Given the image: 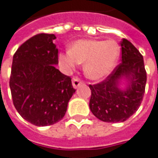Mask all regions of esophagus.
<instances>
[{
  "label": "esophagus",
  "mask_w": 158,
  "mask_h": 158,
  "mask_svg": "<svg viewBox=\"0 0 158 158\" xmlns=\"http://www.w3.org/2000/svg\"><path fill=\"white\" fill-rule=\"evenodd\" d=\"M81 84H83V82H82V80H80L79 78H74V79H73V85L74 88H78Z\"/></svg>",
  "instance_id": "34e87169"
}]
</instances>
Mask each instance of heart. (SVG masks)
Returning <instances> with one entry per match:
<instances>
[{
  "mask_svg": "<svg viewBox=\"0 0 158 158\" xmlns=\"http://www.w3.org/2000/svg\"><path fill=\"white\" fill-rule=\"evenodd\" d=\"M121 54V46L114 40L83 39L75 42L70 51L58 56L63 67L73 70L79 64L85 63L86 77L100 80L111 73L116 65Z\"/></svg>",
  "mask_w": 158,
  "mask_h": 158,
  "instance_id": "heart-1",
  "label": "heart"
}]
</instances>
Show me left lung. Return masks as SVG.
<instances>
[{"label":"left lung","instance_id":"8db88e82","mask_svg":"<svg viewBox=\"0 0 158 158\" xmlns=\"http://www.w3.org/2000/svg\"><path fill=\"white\" fill-rule=\"evenodd\" d=\"M122 62L101 83L89 85L92 95L89 106L94 115L106 123L125 122L137 111L143 99L147 73L143 57L130 42H121ZM126 79V89L119 81Z\"/></svg>","mask_w":158,"mask_h":158}]
</instances>
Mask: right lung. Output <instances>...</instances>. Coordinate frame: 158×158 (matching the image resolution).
I'll list each match as a JSON object with an SVG mask.
<instances>
[{
    "label": "right lung",
    "mask_w": 158,
    "mask_h": 158,
    "mask_svg": "<svg viewBox=\"0 0 158 158\" xmlns=\"http://www.w3.org/2000/svg\"><path fill=\"white\" fill-rule=\"evenodd\" d=\"M53 34H37L24 42L13 57L9 86L15 109L35 126H49L64 116L76 90L60 73Z\"/></svg>",
    "instance_id": "obj_1"
}]
</instances>
